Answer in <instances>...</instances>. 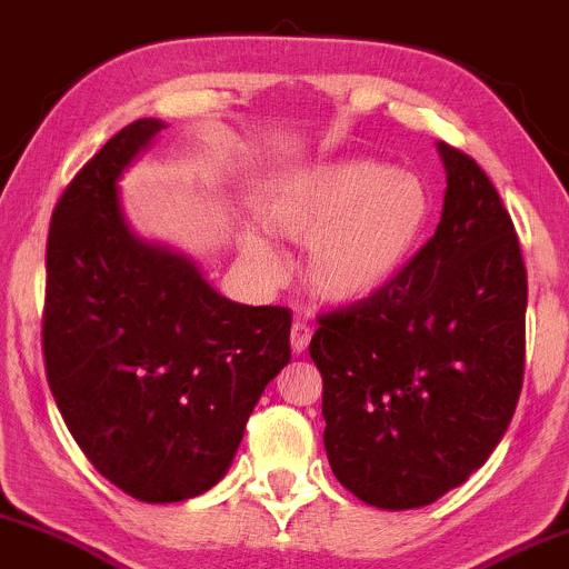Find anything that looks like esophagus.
Masks as SVG:
<instances>
[{
	"instance_id": "esophagus-1",
	"label": "esophagus",
	"mask_w": 569,
	"mask_h": 569,
	"mask_svg": "<svg viewBox=\"0 0 569 569\" xmlns=\"http://www.w3.org/2000/svg\"><path fill=\"white\" fill-rule=\"evenodd\" d=\"M309 341H311V328L307 326V322H301V320L292 322V328H290L292 352H298V356H301V352H307Z\"/></svg>"
}]
</instances>
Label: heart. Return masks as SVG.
Masks as SVG:
<instances>
[{
  "label": "heart",
  "instance_id": "obj_1",
  "mask_svg": "<svg viewBox=\"0 0 569 569\" xmlns=\"http://www.w3.org/2000/svg\"><path fill=\"white\" fill-rule=\"evenodd\" d=\"M431 198L409 170L375 160L315 162L268 184L260 217L273 233L307 241L303 277L331 303L371 298L401 273L426 233ZM243 260L266 282L284 273V258L260 230L238 236Z\"/></svg>",
  "mask_w": 569,
  "mask_h": 569
}]
</instances>
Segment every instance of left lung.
Returning a JSON list of instances; mask_svg holds the SVG:
<instances>
[{
	"mask_svg": "<svg viewBox=\"0 0 569 569\" xmlns=\"http://www.w3.org/2000/svg\"><path fill=\"white\" fill-rule=\"evenodd\" d=\"M437 151L448 189L429 243L380 292L320 317L309 345L336 480L382 510L437 502L480 469L523 380L512 219L472 157Z\"/></svg>",
	"mask_w": 569,
	"mask_h": 569,
	"instance_id": "8db88e82",
	"label": "left lung"
}]
</instances>
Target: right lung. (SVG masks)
<instances>
[{
  "label": "right lung",
  "mask_w": 569,
  "mask_h": 569,
  "mask_svg": "<svg viewBox=\"0 0 569 569\" xmlns=\"http://www.w3.org/2000/svg\"><path fill=\"white\" fill-rule=\"evenodd\" d=\"M164 130L138 119L64 189L48 233L42 352L67 429L140 502L228 475L266 385L290 360L284 307L217 292L198 262L127 222L119 179Z\"/></svg>",
  "instance_id": "1"
}]
</instances>
